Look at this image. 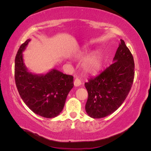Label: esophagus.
I'll use <instances>...</instances> for the list:
<instances>
[{"instance_id":"1","label":"esophagus","mask_w":151,"mask_h":151,"mask_svg":"<svg viewBox=\"0 0 151 151\" xmlns=\"http://www.w3.org/2000/svg\"><path fill=\"white\" fill-rule=\"evenodd\" d=\"M74 84L75 86H79L81 84V81L80 79L76 77V79L74 81Z\"/></svg>"}]
</instances>
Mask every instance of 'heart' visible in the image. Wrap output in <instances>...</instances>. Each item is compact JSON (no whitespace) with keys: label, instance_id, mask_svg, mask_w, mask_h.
<instances>
[{"label":"heart","instance_id":"b5f03b06","mask_svg":"<svg viewBox=\"0 0 151 151\" xmlns=\"http://www.w3.org/2000/svg\"><path fill=\"white\" fill-rule=\"evenodd\" d=\"M86 54L80 55L81 57H84ZM102 65V58L98 53H93L87 57L82 64L83 71L88 74H95L97 73Z\"/></svg>","mask_w":151,"mask_h":151}]
</instances>
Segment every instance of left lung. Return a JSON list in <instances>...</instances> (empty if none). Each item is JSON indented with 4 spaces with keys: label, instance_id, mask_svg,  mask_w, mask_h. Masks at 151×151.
<instances>
[{
    "label": "left lung",
    "instance_id": "1",
    "mask_svg": "<svg viewBox=\"0 0 151 151\" xmlns=\"http://www.w3.org/2000/svg\"><path fill=\"white\" fill-rule=\"evenodd\" d=\"M114 62L84 84L88 92L86 111L93 118H101L115 111L125 101L133 84L134 57L120 40Z\"/></svg>",
    "mask_w": 151,
    "mask_h": 151
}]
</instances>
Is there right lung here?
Segmentation results:
<instances>
[{"label": "right lung", "mask_w": 151, "mask_h": 151, "mask_svg": "<svg viewBox=\"0 0 151 151\" xmlns=\"http://www.w3.org/2000/svg\"><path fill=\"white\" fill-rule=\"evenodd\" d=\"M30 42L22 43L16 54L14 79L22 101L35 113L45 118H54L62 111L69 91L74 86V77L56 69L37 76L29 72L23 63L22 52Z\"/></svg>", "instance_id": "add662e5"}]
</instances>
